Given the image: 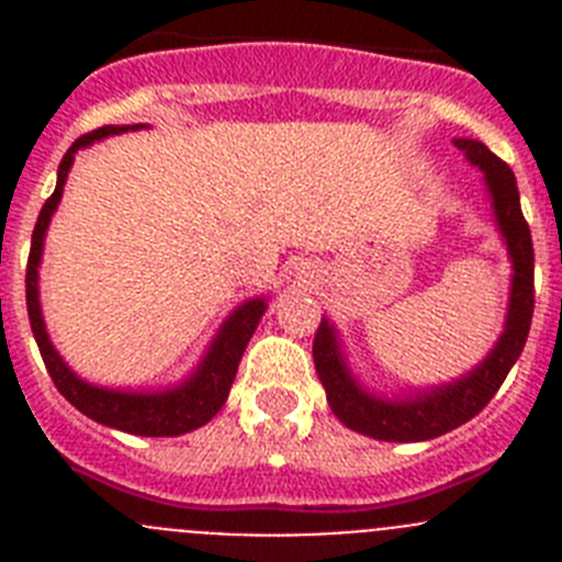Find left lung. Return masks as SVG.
<instances>
[{
    "label": "left lung",
    "instance_id": "8db88e82",
    "mask_svg": "<svg viewBox=\"0 0 562 562\" xmlns=\"http://www.w3.org/2000/svg\"><path fill=\"white\" fill-rule=\"evenodd\" d=\"M456 148L473 166L484 171L486 193L493 200L495 222L506 241V252L513 258V290H509V310H506L504 335L498 337L495 349L486 355L481 366L461 380L439 389L422 391L408 400H380L369 394L360 382L351 376L349 366L340 355L335 326L321 321L312 342L315 371L326 389L329 408L346 428L380 441H428L436 436L459 428L473 419L486 402L493 400L501 382L520 357L529 337L535 312V250L532 233L524 220L513 168L498 160L484 143L456 140Z\"/></svg>",
    "mask_w": 562,
    "mask_h": 562
}]
</instances>
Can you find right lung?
<instances>
[{
	"instance_id": "obj_1",
	"label": "right lung",
	"mask_w": 562,
	"mask_h": 562,
	"mask_svg": "<svg viewBox=\"0 0 562 562\" xmlns=\"http://www.w3.org/2000/svg\"><path fill=\"white\" fill-rule=\"evenodd\" d=\"M128 126H103L95 132L78 137L69 151L64 154L61 166H58V182L56 191L44 202L42 213H38L36 231H33V241H30V258H27V276H24V292H27V315H30V329L38 342V351L44 357L49 376L56 382V389L61 391L64 400L69 405H76L81 414L89 419L117 428L123 434L134 436H180L188 430L202 428L205 422L220 414L225 405L227 394H231L233 376L238 371V360L245 355L247 342H250L252 331H256L258 321L265 315L267 301L265 297H252L247 304L238 306L225 326L220 329L216 340L211 342L205 360L196 366L191 376L182 385L171 391H157V394H132V391H112V389H98L89 385L81 376L72 374L67 369V362L58 357V351L49 342L47 329H44L42 304H38V265H42V250H44V233H47L49 216L56 213L58 202H61L64 182L67 173L76 160V151L83 146H92L95 140L112 137V134L126 132ZM140 128V126H134Z\"/></svg>"
}]
</instances>
